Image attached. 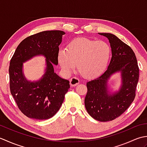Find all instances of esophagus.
Returning a JSON list of instances; mask_svg holds the SVG:
<instances>
[{"instance_id":"1","label":"esophagus","mask_w":147,"mask_h":147,"mask_svg":"<svg viewBox=\"0 0 147 147\" xmlns=\"http://www.w3.org/2000/svg\"><path fill=\"white\" fill-rule=\"evenodd\" d=\"M80 83V80L78 78L76 77H73L70 80V86L71 87H73L74 86H76Z\"/></svg>"}]
</instances>
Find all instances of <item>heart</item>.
Wrapping results in <instances>:
<instances>
[{
	"label": "heart",
	"instance_id": "heart-1",
	"mask_svg": "<svg viewBox=\"0 0 147 147\" xmlns=\"http://www.w3.org/2000/svg\"><path fill=\"white\" fill-rule=\"evenodd\" d=\"M111 47L107 43L80 37L72 40L59 51V64L65 73L75 66L82 76L90 78L104 69L110 59Z\"/></svg>",
	"mask_w": 147,
	"mask_h": 147
}]
</instances>
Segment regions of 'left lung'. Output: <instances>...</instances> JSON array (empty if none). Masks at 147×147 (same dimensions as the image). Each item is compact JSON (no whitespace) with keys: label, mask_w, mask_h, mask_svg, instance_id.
Segmentation results:
<instances>
[{"label":"left lung","mask_w":147,"mask_h":147,"mask_svg":"<svg viewBox=\"0 0 147 147\" xmlns=\"http://www.w3.org/2000/svg\"><path fill=\"white\" fill-rule=\"evenodd\" d=\"M98 34L108 38L112 58L104 73L86 83L88 92L85 105L93 118L106 122L120 116L133 102L139 78V68L135 53L129 46L113 34ZM119 72L121 74V85L117 90L112 91L108 86V80Z\"/></svg>","instance_id":"1"}]
</instances>
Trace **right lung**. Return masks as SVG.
Listing matches in <instances>:
<instances>
[{
    "label": "right lung",
    "mask_w": 147,
    "mask_h": 147,
    "mask_svg": "<svg viewBox=\"0 0 147 147\" xmlns=\"http://www.w3.org/2000/svg\"><path fill=\"white\" fill-rule=\"evenodd\" d=\"M65 32L45 31L27 37L18 46L10 62L9 72L10 90L18 108L27 117L48 119L60 109L65 94L70 88L69 81L54 72L58 64L59 46ZM46 58L45 73L38 80H27L23 63L36 56Z\"/></svg>",
    "instance_id": "right-lung-1"
}]
</instances>
